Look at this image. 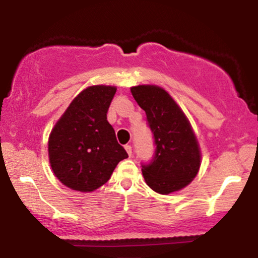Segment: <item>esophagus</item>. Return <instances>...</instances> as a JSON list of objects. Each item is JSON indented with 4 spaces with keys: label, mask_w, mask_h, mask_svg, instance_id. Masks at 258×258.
Segmentation results:
<instances>
[{
    "label": "esophagus",
    "mask_w": 258,
    "mask_h": 258,
    "mask_svg": "<svg viewBox=\"0 0 258 258\" xmlns=\"http://www.w3.org/2000/svg\"><path fill=\"white\" fill-rule=\"evenodd\" d=\"M125 149H126L127 154H128V156H131V155H132V147H131V146H128V144H126V146H125Z\"/></svg>",
    "instance_id": "obj_1"
}]
</instances>
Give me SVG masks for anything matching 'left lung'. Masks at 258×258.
<instances>
[{"label":"left lung","mask_w":258,"mask_h":258,"mask_svg":"<svg viewBox=\"0 0 258 258\" xmlns=\"http://www.w3.org/2000/svg\"><path fill=\"white\" fill-rule=\"evenodd\" d=\"M131 93L146 111L156 146L152 162L142 166L146 183L159 194L180 190L195 178L201 165L200 147L188 117L159 86H135Z\"/></svg>","instance_id":"obj_1"}]
</instances>
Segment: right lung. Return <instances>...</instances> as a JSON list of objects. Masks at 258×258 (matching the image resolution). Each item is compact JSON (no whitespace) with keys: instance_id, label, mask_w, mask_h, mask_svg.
<instances>
[{"instance_id":"add662e5","label":"right lung","mask_w":258,"mask_h":258,"mask_svg":"<svg viewBox=\"0 0 258 258\" xmlns=\"http://www.w3.org/2000/svg\"><path fill=\"white\" fill-rule=\"evenodd\" d=\"M115 92V86L85 88L52 128L49 164L54 176L73 190H96L108 182L121 160L128 158L106 120Z\"/></svg>"}]
</instances>
